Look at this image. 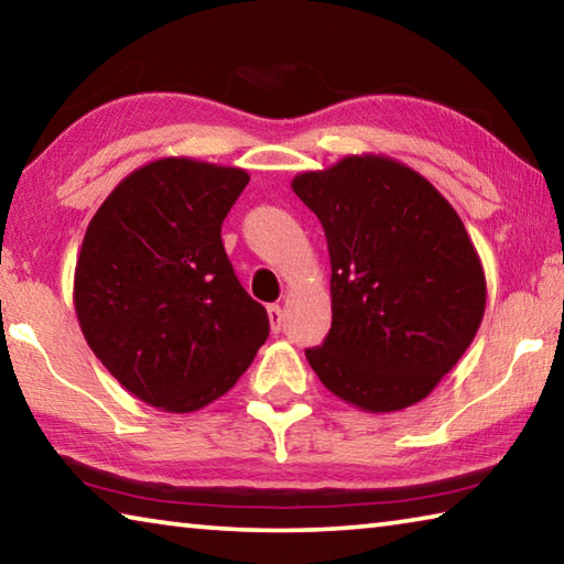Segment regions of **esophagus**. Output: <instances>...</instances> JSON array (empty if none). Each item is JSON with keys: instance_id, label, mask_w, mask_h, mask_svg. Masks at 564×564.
Segmentation results:
<instances>
[{"instance_id": "obj_1", "label": "esophagus", "mask_w": 564, "mask_h": 564, "mask_svg": "<svg viewBox=\"0 0 564 564\" xmlns=\"http://www.w3.org/2000/svg\"><path fill=\"white\" fill-rule=\"evenodd\" d=\"M269 321H271V330L273 333H281V328H283V311H281V305H269Z\"/></svg>"}]
</instances>
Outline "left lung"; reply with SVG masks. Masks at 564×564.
<instances>
[{
  "label": "left lung",
  "mask_w": 564,
  "mask_h": 564,
  "mask_svg": "<svg viewBox=\"0 0 564 564\" xmlns=\"http://www.w3.org/2000/svg\"><path fill=\"white\" fill-rule=\"evenodd\" d=\"M293 191L330 256L333 321L305 350L333 395L368 413L423 400L470 346L485 313L480 256L431 181L388 156L305 171Z\"/></svg>",
  "instance_id": "8db88e82"
}]
</instances>
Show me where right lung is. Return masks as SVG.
<instances>
[{
	"mask_svg": "<svg viewBox=\"0 0 564 564\" xmlns=\"http://www.w3.org/2000/svg\"><path fill=\"white\" fill-rule=\"evenodd\" d=\"M243 169L159 159L129 174L94 214L74 273L84 338L144 403L191 413L236 386L269 316L238 283L221 224Z\"/></svg>",
	"mask_w": 564,
	"mask_h": 564,
	"instance_id": "add662e5",
	"label": "right lung"
}]
</instances>
